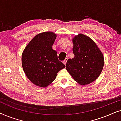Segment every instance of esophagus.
I'll use <instances>...</instances> for the list:
<instances>
[{"instance_id": "1", "label": "esophagus", "mask_w": 121, "mask_h": 121, "mask_svg": "<svg viewBox=\"0 0 121 121\" xmlns=\"http://www.w3.org/2000/svg\"><path fill=\"white\" fill-rule=\"evenodd\" d=\"M67 60H68V58H65L63 61V63L65 64V65H66V64H67Z\"/></svg>"}]
</instances>
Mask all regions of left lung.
I'll return each mask as SVG.
<instances>
[{"label": "left lung", "instance_id": "obj_1", "mask_svg": "<svg viewBox=\"0 0 121 121\" xmlns=\"http://www.w3.org/2000/svg\"><path fill=\"white\" fill-rule=\"evenodd\" d=\"M74 57L69 59L66 69L81 85L93 82L100 76L104 65L103 54L88 36L79 34L73 38Z\"/></svg>", "mask_w": 121, "mask_h": 121}]
</instances>
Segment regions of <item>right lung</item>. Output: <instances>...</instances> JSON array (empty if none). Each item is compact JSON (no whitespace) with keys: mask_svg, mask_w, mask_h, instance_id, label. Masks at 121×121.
Listing matches in <instances>:
<instances>
[{"mask_svg":"<svg viewBox=\"0 0 121 121\" xmlns=\"http://www.w3.org/2000/svg\"><path fill=\"white\" fill-rule=\"evenodd\" d=\"M56 37V34L51 31L37 34L22 52L23 70L31 82L38 86H48L55 80L58 72L65 67L52 48Z\"/></svg>","mask_w":121,"mask_h":121,"instance_id":"add662e5","label":"right lung"}]
</instances>
